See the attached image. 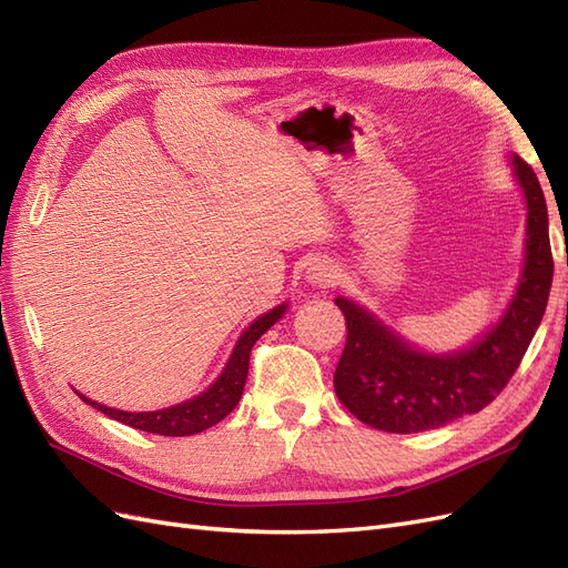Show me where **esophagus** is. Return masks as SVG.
<instances>
[{
    "label": "esophagus",
    "mask_w": 568,
    "mask_h": 568,
    "mask_svg": "<svg viewBox=\"0 0 568 568\" xmlns=\"http://www.w3.org/2000/svg\"><path fill=\"white\" fill-rule=\"evenodd\" d=\"M336 277H338L336 267L332 263H326V261H317L305 270V280L311 282L313 286H329V284H334Z\"/></svg>",
    "instance_id": "esophagus-1"
}]
</instances>
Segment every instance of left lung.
Segmentation results:
<instances>
[{
  "label": "left lung",
  "instance_id": "left-lung-1",
  "mask_svg": "<svg viewBox=\"0 0 568 568\" xmlns=\"http://www.w3.org/2000/svg\"><path fill=\"white\" fill-rule=\"evenodd\" d=\"M509 165L526 203L524 267L503 315L484 334L455 351H424L369 307L346 296L334 301L348 329L334 388L363 424L388 434L432 432L484 409L517 372L542 322L555 263L540 182L517 153Z\"/></svg>",
  "mask_w": 568,
  "mask_h": 568
}]
</instances>
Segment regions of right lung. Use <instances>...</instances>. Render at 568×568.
Segmentation results:
<instances>
[{
    "instance_id": "add662e5",
    "label": "right lung",
    "mask_w": 568,
    "mask_h": 568,
    "mask_svg": "<svg viewBox=\"0 0 568 568\" xmlns=\"http://www.w3.org/2000/svg\"><path fill=\"white\" fill-rule=\"evenodd\" d=\"M288 311V303H282L272 311L263 313L261 317H255L242 336L236 338L234 348L230 353V359L217 374V379L201 390L199 395L189 400H182L178 405H170L163 409H151V412H130V409H118L101 405L88 395H80L82 403L92 405L94 409L104 412L106 417L128 424L132 428H140V432L146 434H159V436H194L205 432V428L215 426L217 422L225 419L230 412L242 400V393L246 386V376H248V357L253 343L261 338L274 322H280Z\"/></svg>"
}]
</instances>
